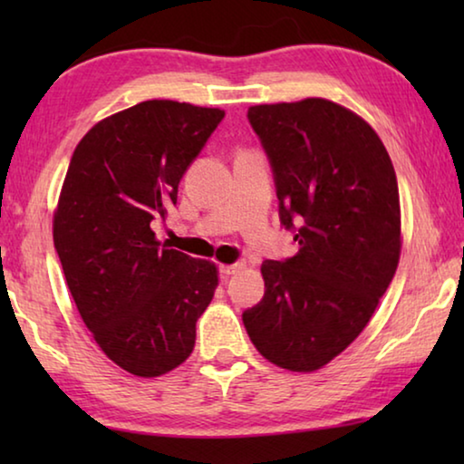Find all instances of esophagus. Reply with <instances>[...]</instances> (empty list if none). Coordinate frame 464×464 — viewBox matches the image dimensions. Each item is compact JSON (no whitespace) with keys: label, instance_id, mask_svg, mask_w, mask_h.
Here are the masks:
<instances>
[{"label":"esophagus","instance_id":"1","mask_svg":"<svg viewBox=\"0 0 464 464\" xmlns=\"http://www.w3.org/2000/svg\"><path fill=\"white\" fill-rule=\"evenodd\" d=\"M243 268V264H223L221 274L223 276H231V274H237Z\"/></svg>","mask_w":464,"mask_h":464}]
</instances>
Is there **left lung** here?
Returning <instances> with one entry per match:
<instances>
[{"instance_id": "8db88e82", "label": "left lung", "mask_w": 464, "mask_h": 464, "mask_svg": "<svg viewBox=\"0 0 464 464\" xmlns=\"http://www.w3.org/2000/svg\"><path fill=\"white\" fill-rule=\"evenodd\" d=\"M268 153L280 223L298 251L266 260V293L243 313L272 364L313 372L362 334L401 256V207L391 157L356 112L324 98L247 110Z\"/></svg>"}]
</instances>
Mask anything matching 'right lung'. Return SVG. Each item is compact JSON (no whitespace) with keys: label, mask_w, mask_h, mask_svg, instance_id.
I'll return each mask as SVG.
<instances>
[{"label":"right lung","mask_w":464,"mask_h":464,"mask_svg":"<svg viewBox=\"0 0 464 464\" xmlns=\"http://www.w3.org/2000/svg\"><path fill=\"white\" fill-rule=\"evenodd\" d=\"M221 108L147 100L85 132L53 217L69 293L100 350L143 379L192 354L218 270L157 241L178 184L223 121Z\"/></svg>","instance_id":"add662e5"}]
</instances>
